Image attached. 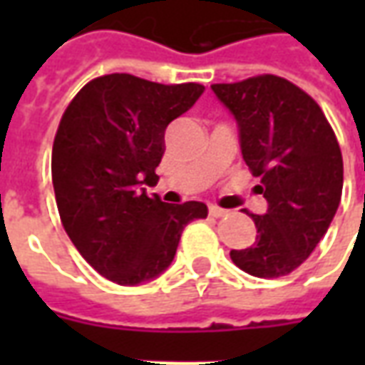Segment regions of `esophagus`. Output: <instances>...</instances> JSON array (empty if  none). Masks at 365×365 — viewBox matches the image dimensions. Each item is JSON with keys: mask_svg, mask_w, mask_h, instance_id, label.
I'll use <instances>...</instances> for the list:
<instances>
[{"mask_svg": "<svg viewBox=\"0 0 365 365\" xmlns=\"http://www.w3.org/2000/svg\"><path fill=\"white\" fill-rule=\"evenodd\" d=\"M209 215H211V217H225V215H227V209H221V207L217 205H209Z\"/></svg>", "mask_w": 365, "mask_h": 365, "instance_id": "34e87169", "label": "esophagus"}]
</instances>
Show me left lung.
Masks as SVG:
<instances>
[{
    "instance_id": "left-lung-1",
    "label": "left lung",
    "mask_w": 365,
    "mask_h": 365,
    "mask_svg": "<svg viewBox=\"0 0 365 365\" xmlns=\"http://www.w3.org/2000/svg\"><path fill=\"white\" fill-rule=\"evenodd\" d=\"M211 90L237 120L242 158L268 201L266 213L250 215L256 242L230 250V258L256 277L291 274L327 235L340 205L344 166L334 130L313 97L279 76Z\"/></svg>"
}]
</instances>
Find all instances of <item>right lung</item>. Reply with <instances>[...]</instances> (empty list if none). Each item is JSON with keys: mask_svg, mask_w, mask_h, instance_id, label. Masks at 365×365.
I'll use <instances>...</instances> for the list:
<instances>
[{"mask_svg": "<svg viewBox=\"0 0 365 365\" xmlns=\"http://www.w3.org/2000/svg\"><path fill=\"white\" fill-rule=\"evenodd\" d=\"M201 83L148 82L130 74L86 83L62 115L52 146V185L60 221L99 274L138 285L172 264L183 227L207 205L148 197L158 182L168 125L193 107Z\"/></svg>", "mask_w": 365, "mask_h": 365, "instance_id": "right-lung-1", "label": "right lung"}]
</instances>
